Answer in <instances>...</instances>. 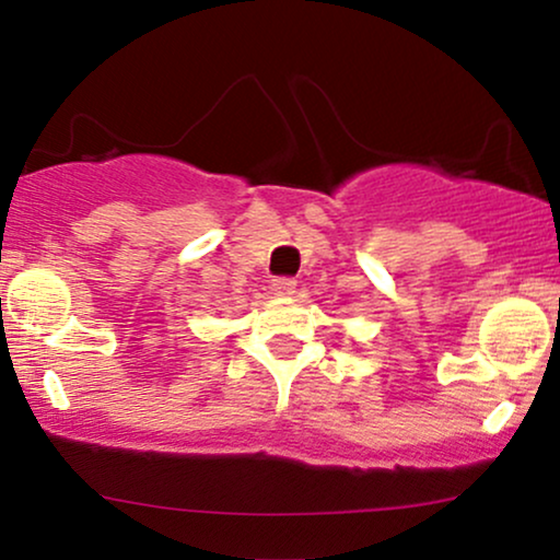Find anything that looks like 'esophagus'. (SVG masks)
<instances>
[{"label":"esophagus","mask_w":560,"mask_h":560,"mask_svg":"<svg viewBox=\"0 0 560 560\" xmlns=\"http://www.w3.org/2000/svg\"><path fill=\"white\" fill-rule=\"evenodd\" d=\"M271 289L276 296H292L296 292V281L294 279H276Z\"/></svg>","instance_id":"1"}]
</instances>
